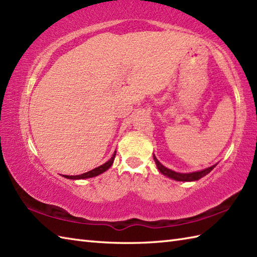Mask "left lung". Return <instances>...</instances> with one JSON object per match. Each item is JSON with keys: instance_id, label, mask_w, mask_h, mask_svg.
I'll list each match as a JSON object with an SVG mask.
<instances>
[{"instance_id": "8db88e82", "label": "left lung", "mask_w": 257, "mask_h": 257, "mask_svg": "<svg viewBox=\"0 0 257 257\" xmlns=\"http://www.w3.org/2000/svg\"><path fill=\"white\" fill-rule=\"evenodd\" d=\"M154 160L156 162L158 170H159L162 174H165V176H167L168 178L177 180V181H196V180L203 178L204 176H206L207 173H210L216 166V165H214L210 168L204 169V170H202V171H196V172H192V173H179V172L170 170V169L166 168L165 166H162L159 162V160L157 159L155 155H154Z\"/></svg>"}]
</instances>
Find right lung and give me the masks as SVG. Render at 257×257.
<instances>
[{"mask_svg":"<svg viewBox=\"0 0 257 257\" xmlns=\"http://www.w3.org/2000/svg\"><path fill=\"white\" fill-rule=\"evenodd\" d=\"M114 157H116V151L113 152L112 157L106 163H103V165L97 167L95 169H92V170H90L88 172L83 173V174H79V176H63V177L67 178V179H72V180H77V179H87V178H92V177L99 176L100 173L107 171L108 169L111 167V165L113 163V160H114Z\"/></svg>","mask_w":257,"mask_h":257,"instance_id":"1","label":"right lung"}]
</instances>
